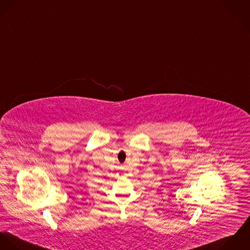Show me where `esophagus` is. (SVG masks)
Here are the masks:
<instances>
[{
    "mask_svg": "<svg viewBox=\"0 0 250 250\" xmlns=\"http://www.w3.org/2000/svg\"><path fill=\"white\" fill-rule=\"evenodd\" d=\"M119 173H120V175H122V176H125V172H124V171H120Z\"/></svg>",
    "mask_w": 250,
    "mask_h": 250,
    "instance_id": "1",
    "label": "esophagus"
}]
</instances>
